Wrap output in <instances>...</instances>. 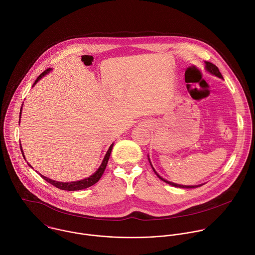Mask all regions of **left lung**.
Listing matches in <instances>:
<instances>
[{
	"instance_id": "1",
	"label": "left lung",
	"mask_w": 255,
	"mask_h": 255,
	"mask_svg": "<svg viewBox=\"0 0 255 255\" xmlns=\"http://www.w3.org/2000/svg\"><path fill=\"white\" fill-rule=\"evenodd\" d=\"M205 69H206L207 72H209L210 74L216 76L217 78L223 79V78H222V75L220 74L218 68H217L215 65H213V64H211V63H209V62H205ZM148 160H149V158H148ZM149 163H150V161H149ZM150 165H151V163H150ZM151 167H152V165H151ZM152 169H153V171L156 173V175H157L161 180H163L164 182H166V183H168V184H170V185H172V186H175V187H180V188H195V187H199V186L202 185V184H199V185H181V184H177V183H174V182H170V181H168V180L162 178L161 176H159V175L157 174V172L154 170L153 167H152Z\"/></svg>"
}]
</instances>
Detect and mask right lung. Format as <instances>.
<instances>
[{
	"instance_id": "1",
	"label": "right lung",
	"mask_w": 255,
	"mask_h": 255,
	"mask_svg": "<svg viewBox=\"0 0 255 255\" xmlns=\"http://www.w3.org/2000/svg\"><path fill=\"white\" fill-rule=\"evenodd\" d=\"M51 71H52V69L49 68V69H47L44 73H42V74L37 78V80L35 81L33 87H34L44 76H46V75H47L48 73H50ZM22 107H23V106H22ZM21 114H22V109H21V111H20V118H21ZM20 120H21V119H20ZM20 145H21V144H20ZM113 146H114V143H112L111 146L109 147V150L107 151V153H106V155H105V157H104V159H103V161H102V164L100 165V167L98 168V170H97L94 174H92L90 177H87V178H85V179L78 180V181H72V182H61V181H56V180L50 179L49 177H46V176H44V175H42V174H40V175H41L46 181H48L49 183H51L52 185H54V186H56V187H58V188H60V189H63V190H71V191H73V190H81V189H84V188H88V187L94 185L95 183H97V182L100 180V178L102 177V175H103V173H104V171H105V169H106V167H107V164H108V161H109V158H110V155H111ZM21 151H22V153L24 154V151H23V149H22V146H21ZM24 158H25V155H24ZM27 163H28V162H27ZM28 164L32 167V165H31L30 163H28Z\"/></svg>"
}]
</instances>
